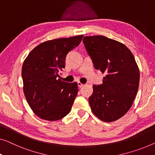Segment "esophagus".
Returning <instances> with one entry per match:
<instances>
[{
    "label": "esophagus",
    "mask_w": 155,
    "mask_h": 155,
    "mask_svg": "<svg viewBox=\"0 0 155 155\" xmlns=\"http://www.w3.org/2000/svg\"><path fill=\"white\" fill-rule=\"evenodd\" d=\"M77 84H78V86L79 87H83V86H84V84H81V83L79 82V81H78V82L77 83Z\"/></svg>",
    "instance_id": "34e87169"
}]
</instances>
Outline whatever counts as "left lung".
<instances>
[{"mask_svg":"<svg viewBox=\"0 0 155 155\" xmlns=\"http://www.w3.org/2000/svg\"><path fill=\"white\" fill-rule=\"evenodd\" d=\"M83 41L94 68L106 76L93 85L89 103L101 120L114 122L127 114L139 85L140 72L131 51L122 43L102 35L85 36Z\"/></svg>","mask_w":155,"mask_h":155,"instance_id":"obj_1","label":"left lung"}]
</instances>
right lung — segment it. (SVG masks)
Instances as JSON below:
<instances>
[{
	"mask_svg": "<svg viewBox=\"0 0 155 155\" xmlns=\"http://www.w3.org/2000/svg\"><path fill=\"white\" fill-rule=\"evenodd\" d=\"M83 35L41 43L31 51L22 66L24 92L30 107L40 118L55 121L70 112L77 95V82L61 80L66 55L77 47Z\"/></svg>",
	"mask_w": 155,
	"mask_h": 155,
	"instance_id": "add662e5",
	"label": "right lung"
}]
</instances>
